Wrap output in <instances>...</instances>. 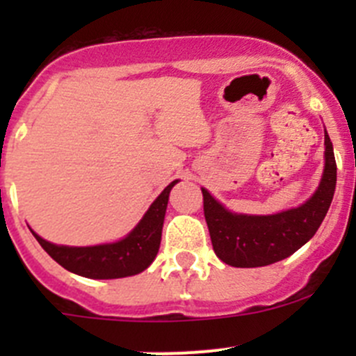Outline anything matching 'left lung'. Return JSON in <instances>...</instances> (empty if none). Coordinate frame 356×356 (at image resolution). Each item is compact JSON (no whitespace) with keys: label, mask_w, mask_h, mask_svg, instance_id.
<instances>
[{"label":"left lung","mask_w":356,"mask_h":356,"mask_svg":"<svg viewBox=\"0 0 356 356\" xmlns=\"http://www.w3.org/2000/svg\"><path fill=\"white\" fill-rule=\"evenodd\" d=\"M325 168L315 195L301 207L277 215H236L225 210L207 189L203 211L215 254L232 267H264L284 260L314 238L336 189V158L325 132Z\"/></svg>","instance_id":"left-lung-1"}]
</instances>
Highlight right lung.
<instances>
[{"label":"right lung","mask_w":356,"mask_h":356,"mask_svg":"<svg viewBox=\"0 0 356 356\" xmlns=\"http://www.w3.org/2000/svg\"><path fill=\"white\" fill-rule=\"evenodd\" d=\"M177 181L170 182L153 201L143 220L134 231L122 241L113 245H99L88 248L56 246L39 238L42 250L67 270L89 279H118L143 272L155 260L160 248L161 227H163L165 210L168 203V193Z\"/></svg>","instance_id":"1"}]
</instances>
